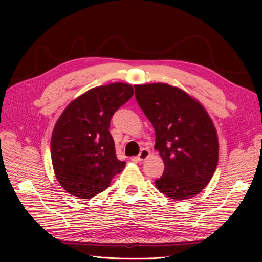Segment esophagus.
I'll use <instances>...</instances> for the list:
<instances>
[{"instance_id": "esophagus-1", "label": "esophagus", "mask_w": 262, "mask_h": 262, "mask_svg": "<svg viewBox=\"0 0 262 262\" xmlns=\"http://www.w3.org/2000/svg\"><path fill=\"white\" fill-rule=\"evenodd\" d=\"M148 155H149V149L143 148L141 153L136 157V159H137V161H144L146 158H148Z\"/></svg>"}]
</instances>
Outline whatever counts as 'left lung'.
<instances>
[{
  "instance_id": "1",
  "label": "left lung",
  "mask_w": 262,
  "mask_h": 262,
  "mask_svg": "<svg viewBox=\"0 0 262 262\" xmlns=\"http://www.w3.org/2000/svg\"><path fill=\"white\" fill-rule=\"evenodd\" d=\"M137 103L155 130L164 172L155 180L172 199L196 196L208 185L219 162V140L210 117L197 100L165 83L135 85Z\"/></svg>"
}]
</instances>
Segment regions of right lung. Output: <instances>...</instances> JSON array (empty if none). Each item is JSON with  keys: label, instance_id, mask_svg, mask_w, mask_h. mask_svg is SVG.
<instances>
[{"label": "right lung", "instance_id": "add662e5", "mask_svg": "<svg viewBox=\"0 0 262 262\" xmlns=\"http://www.w3.org/2000/svg\"><path fill=\"white\" fill-rule=\"evenodd\" d=\"M133 94V86L126 83L97 86L60 115L53 130L51 154L59 185L69 193L90 199L124 170L126 163L116 157L109 127L111 117Z\"/></svg>", "mask_w": 262, "mask_h": 262}]
</instances>
